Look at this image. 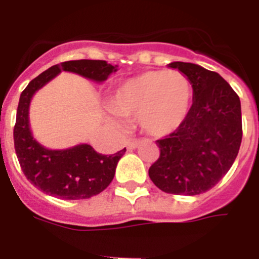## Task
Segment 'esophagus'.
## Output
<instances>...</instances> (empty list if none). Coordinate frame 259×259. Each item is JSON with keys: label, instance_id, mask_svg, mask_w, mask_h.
Wrapping results in <instances>:
<instances>
[{"label": "esophagus", "instance_id": "obj_1", "mask_svg": "<svg viewBox=\"0 0 259 259\" xmlns=\"http://www.w3.org/2000/svg\"><path fill=\"white\" fill-rule=\"evenodd\" d=\"M139 144H140V141L137 140V139H128V140L125 141V145H127V149H130V150L136 149L137 146H139Z\"/></svg>", "mask_w": 259, "mask_h": 259}]
</instances>
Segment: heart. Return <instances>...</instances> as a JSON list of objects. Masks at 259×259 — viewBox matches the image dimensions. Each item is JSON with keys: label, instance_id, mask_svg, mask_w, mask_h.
Returning a JSON list of instances; mask_svg holds the SVG:
<instances>
[{"label": "heart", "instance_id": "obj_1", "mask_svg": "<svg viewBox=\"0 0 259 259\" xmlns=\"http://www.w3.org/2000/svg\"><path fill=\"white\" fill-rule=\"evenodd\" d=\"M193 87L178 70L146 71L119 85L110 98L114 113L137 116L143 131L154 137L175 132L188 116Z\"/></svg>", "mask_w": 259, "mask_h": 259}]
</instances>
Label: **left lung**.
<instances>
[{
    "instance_id": "8db88e82",
    "label": "left lung",
    "mask_w": 259,
    "mask_h": 259,
    "mask_svg": "<svg viewBox=\"0 0 259 259\" xmlns=\"http://www.w3.org/2000/svg\"><path fill=\"white\" fill-rule=\"evenodd\" d=\"M191 80L193 104L175 132L157 140L159 158L149 178L161 191L196 196L218 184L239 153L242 139L241 104L219 74L194 63L172 62Z\"/></svg>"
}]
</instances>
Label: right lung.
<instances>
[{
    "instance_id": "obj_1",
    "label": "right lung",
    "mask_w": 259,
    "mask_h": 259,
    "mask_svg": "<svg viewBox=\"0 0 259 259\" xmlns=\"http://www.w3.org/2000/svg\"><path fill=\"white\" fill-rule=\"evenodd\" d=\"M61 71H70L101 83L111 72H115L116 66L96 59L67 61L52 66L31 80L19 98L14 125V146L23 174L36 188L62 200H84L107 188L125 148L111 155L100 154L88 144L70 149L50 150L33 139L28 120L32 96Z\"/></svg>"
}]
</instances>
